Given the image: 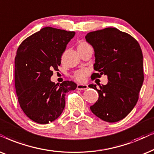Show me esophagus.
Listing matches in <instances>:
<instances>
[{
	"label": "esophagus",
	"mask_w": 154,
	"mask_h": 154,
	"mask_svg": "<svg viewBox=\"0 0 154 154\" xmlns=\"http://www.w3.org/2000/svg\"><path fill=\"white\" fill-rule=\"evenodd\" d=\"M88 88V85H85V84H79L77 85V89L78 90H85Z\"/></svg>",
	"instance_id": "34e87169"
}]
</instances>
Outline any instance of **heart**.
I'll return each instance as SVG.
<instances>
[{"label": "heart", "mask_w": 154, "mask_h": 154, "mask_svg": "<svg viewBox=\"0 0 154 154\" xmlns=\"http://www.w3.org/2000/svg\"><path fill=\"white\" fill-rule=\"evenodd\" d=\"M89 44H88L86 42H81L78 45V50L79 49H84V48L89 47ZM88 73V70L85 69H80L79 71H75L73 74V78L79 81H83L85 79V76H86Z\"/></svg>", "instance_id": "1"}]
</instances>
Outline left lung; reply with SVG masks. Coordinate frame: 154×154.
<instances>
[{
  "mask_svg": "<svg viewBox=\"0 0 154 154\" xmlns=\"http://www.w3.org/2000/svg\"><path fill=\"white\" fill-rule=\"evenodd\" d=\"M85 39L95 51L94 79L107 75V85L91 84L99 97L90 107L92 112L107 122H116L132 110L143 82V55L140 46L129 34L115 27L91 32Z\"/></svg>",
  "mask_w": 154,
  "mask_h": 154,
  "instance_id": "obj_1",
  "label": "left lung"
}]
</instances>
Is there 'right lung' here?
<instances>
[{"instance_id": "obj_1", "label": "right lung", "mask_w": 154, "mask_h": 154, "mask_svg": "<svg viewBox=\"0 0 154 154\" xmlns=\"http://www.w3.org/2000/svg\"><path fill=\"white\" fill-rule=\"evenodd\" d=\"M75 32L46 27L19 46L15 59V85L20 106L29 119L48 124L57 119L64 109L65 95L74 91V82L60 85L51 81L61 56Z\"/></svg>"}]
</instances>
